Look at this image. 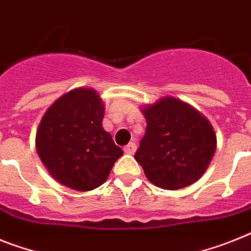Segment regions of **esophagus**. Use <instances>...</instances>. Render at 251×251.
Wrapping results in <instances>:
<instances>
[{
	"label": "esophagus",
	"mask_w": 251,
	"mask_h": 251,
	"mask_svg": "<svg viewBox=\"0 0 251 251\" xmlns=\"http://www.w3.org/2000/svg\"><path fill=\"white\" fill-rule=\"evenodd\" d=\"M124 151H125L126 154H134L136 151V144L135 143H129V144L124 148Z\"/></svg>",
	"instance_id": "esophagus-1"
}]
</instances>
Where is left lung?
Listing matches in <instances>:
<instances>
[{"label": "left lung", "instance_id": "1", "mask_svg": "<svg viewBox=\"0 0 251 251\" xmlns=\"http://www.w3.org/2000/svg\"><path fill=\"white\" fill-rule=\"evenodd\" d=\"M145 135L135 159L151 184L177 190L201 177L217 148L213 126L189 103L162 97L142 108Z\"/></svg>", "mask_w": 251, "mask_h": 251}]
</instances>
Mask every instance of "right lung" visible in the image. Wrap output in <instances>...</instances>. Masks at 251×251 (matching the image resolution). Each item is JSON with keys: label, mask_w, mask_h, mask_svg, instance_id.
<instances>
[{"label": "right lung", "mask_w": 251, "mask_h": 251, "mask_svg": "<svg viewBox=\"0 0 251 251\" xmlns=\"http://www.w3.org/2000/svg\"><path fill=\"white\" fill-rule=\"evenodd\" d=\"M104 104L92 88H75L50 104L35 135V148L52 177L73 190L106 182L124 154L103 129Z\"/></svg>", "instance_id": "add662e5"}]
</instances>
